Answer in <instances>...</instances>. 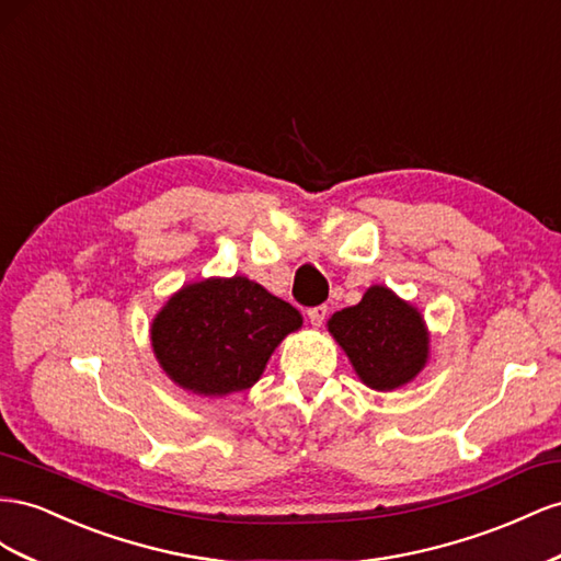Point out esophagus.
<instances>
[{
	"mask_svg": "<svg viewBox=\"0 0 561 561\" xmlns=\"http://www.w3.org/2000/svg\"><path fill=\"white\" fill-rule=\"evenodd\" d=\"M329 314V308L327 306H317V308H310L308 310V317H310V324L312 327H322L324 319Z\"/></svg>",
	"mask_w": 561,
	"mask_h": 561,
	"instance_id": "34e87169",
	"label": "esophagus"
}]
</instances>
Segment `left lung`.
<instances>
[{
	"label": "left lung",
	"instance_id": "1",
	"mask_svg": "<svg viewBox=\"0 0 561 561\" xmlns=\"http://www.w3.org/2000/svg\"><path fill=\"white\" fill-rule=\"evenodd\" d=\"M327 327L371 390L407 386L427 362L423 314L388 286L366 289L357 306L335 312Z\"/></svg>",
	"mask_w": 561,
	"mask_h": 561
}]
</instances>
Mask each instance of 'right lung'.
Returning a JSON list of instances; mask_svg holds the SVG:
<instances>
[{
    "label": "right lung",
    "instance_id": "right-lung-1",
    "mask_svg": "<svg viewBox=\"0 0 561 561\" xmlns=\"http://www.w3.org/2000/svg\"><path fill=\"white\" fill-rule=\"evenodd\" d=\"M300 312L247 277L187 284L152 319L150 339L167 376L195 394L249 390Z\"/></svg>",
    "mask_w": 561,
    "mask_h": 561
}]
</instances>
